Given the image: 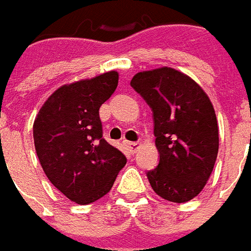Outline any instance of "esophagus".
<instances>
[{"instance_id": "obj_1", "label": "esophagus", "mask_w": 251, "mask_h": 251, "mask_svg": "<svg viewBox=\"0 0 251 251\" xmlns=\"http://www.w3.org/2000/svg\"><path fill=\"white\" fill-rule=\"evenodd\" d=\"M124 146L127 147L128 150L131 151L132 153H135V152L139 150V147H140V143H137V141H124Z\"/></svg>"}]
</instances>
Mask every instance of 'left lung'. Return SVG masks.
I'll use <instances>...</instances> for the list:
<instances>
[{
  "mask_svg": "<svg viewBox=\"0 0 251 251\" xmlns=\"http://www.w3.org/2000/svg\"><path fill=\"white\" fill-rule=\"evenodd\" d=\"M153 111L157 168L147 173L156 195L172 202L195 199L217 159L218 124L206 92L172 67L137 73L131 80Z\"/></svg>",
  "mask_w": 251,
  "mask_h": 251,
  "instance_id": "1",
  "label": "left lung"
}]
</instances>
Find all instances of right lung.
<instances>
[{
	"label": "right lung",
	"mask_w": 251,
	"mask_h": 251,
	"mask_svg": "<svg viewBox=\"0 0 251 251\" xmlns=\"http://www.w3.org/2000/svg\"><path fill=\"white\" fill-rule=\"evenodd\" d=\"M119 73L63 84L34 120L35 152L56 189L79 205L107 195L127 159L103 139L99 108L118 87Z\"/></svg>",
	"instance_id": "obj_1"
}]
</instances>
